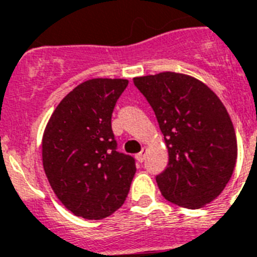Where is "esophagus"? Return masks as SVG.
Returning <instances> with one entry per match:
<instances>
[{
  "mask_svg": "<svg viewBox=\"0 0 257 257\" xmlns=\"http://www.w3.org/2000/svg\"><path fill=\"white\" fill-rule=\"evenodd\" d=\"M147 151H148V150H147V148H143L142 152L136 155V160H137V162H140V163H142V162H144V160H146Z\"/></svg>",
  "mask_w": 257,
  "mask_h": 257,
  "instance_id": "34e87169",
  "label": "esophagus"
}]
</instances>
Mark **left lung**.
Segmentation results:
<instances>
[{"label": "left lung", "mask_w": 257, "mask_h": 257, "mask_svg": "<svg viewBox=\"0 0 257 257\" xmlns=\"http://www.w3.org/2000/svg\"><path fill=\"white\" fill-rule=\"evenodd\" d=\"M133 83L154 109L168 151L156 182L164 198L199 209L217 198L233 174L237 140L224 103L194 76L159 72Z\"/></svg>", "instance_id": "obj_1"}]
</instances>
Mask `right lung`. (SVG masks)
Wrapping results in <instances>:
<instances>
[{
  "instance_id": "1",
  "label": "right lung",
  "mask_w": 257,
  "mask_h": 257,
  "mask_svg": "<svg viewBox=\"0 0 257 257\" xmlns=\"http://www.w3.org/2000/svg\"><path fill=\"white\" fill-rule=\"evenodd\" d=\"M128 79L82 82L59 102L43 133V168L51 189L76 217L102 220L126 199L136 166L117 151L111 113Z\"/></svg>"
}]
</instances>
